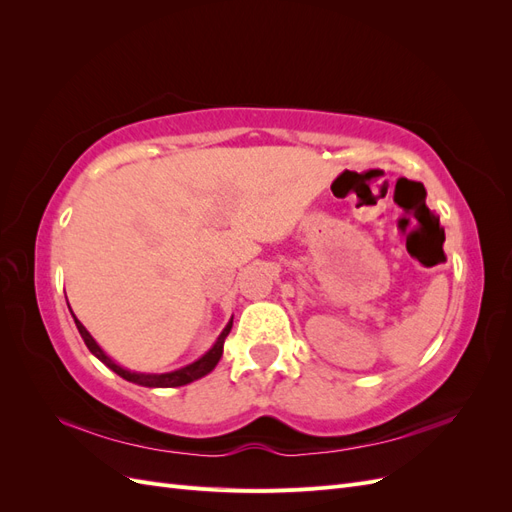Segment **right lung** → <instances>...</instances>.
Instances as JSON below:
<instances>
[{
    "mask_svg": "<svg viewBox=\"0 0 512 512\" xmlns=\"http://www.w3.org/2000/svg\"><path fill=\"white\" fill-rule=\"evenodd\" d=\"M74 316V314H72ZM74 322H76V329H79V333H81V337H83V342H85V346L89 348V352L91 354H96L98 359L108 367V369H113L117 376H121L123 380H128V382H134V384H141V386H149V389H168V386H183V384H190V382H194V380H198V378H203V376H207L209 371L218 365V361H220V356H222V350H224V342H226V337H228V333H230V329H232V320L226 324V329L220 333V337H218V342L213 344V348L205 354V356H200L198 361H194L192 365H188V367H181V369H177V371H170V374H136V371H128V369H123V367H119L117 363H113L111 359H108V356L102 352V348L94 342V337H91L89 333H87V329L83 327V324L74 318Z\"/></svg>",
    "mask_w": 512,
    "mask_h": 512,
    "instance_id": "add662e5",
    "label": "right lung"
}]
</instances>
